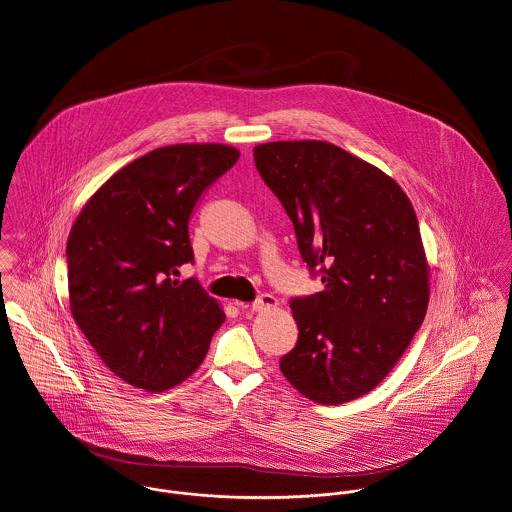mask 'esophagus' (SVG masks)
Listing matches in <instances>:
<instances>
[{
  "label": "esophagus",
  "mask_w": 512,
  "mask_h": 512,
  "mask_svg": "<svg viewBox=\"0 0 512 512\" xmlns=\"http://www.w3.org/2000/svg\"><path fill=\"white\" fill-rule=\"evenodd\" d=\"M241 306V304H237ZM278 306V300H276L273 294H261L253 304H251V310L253 312H267V310H273Z\"/></svg>",
  "instance_id": "34e87169"
}]
</instances>
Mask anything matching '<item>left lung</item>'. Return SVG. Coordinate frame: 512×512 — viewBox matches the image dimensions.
Segmentation results:
<instances>
[{"mask_svg": "<svg viewBox=\"0 0 512 512\" xmlns=\"http://www.w3.org/2000/svg\"><path fill=\"white\" fill-rule=\"evenodd\" d=\"M253 158L325 284L292 300L300 333L280 370L315 403L353 401L392 372L429 308L413 204L382 169L323 140L259 144Z\"/></svg>", "mask_w": 512, "mask_h": 512, "instance_id": "1", "label": "left lung"}]
</instances>
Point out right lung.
<instances>
[{
  "instance_id": "1",
  "label": "right lung",
  "mask_w": 512,
  "mask_h": 512,
  "mask_svg": "<svg viewBox=\"0 0 512 512\" xmlns=\"http://www.w3.org/2000/svg\"><path fill=\"white\" fill-rule=\"evenodd\" d=\"M226 144H173L130 161L81 208L68 237L70 312L105 366L165 392L204 360L226 314L195 278L189 218L202 191L234 167Z\"/></svg>"
}]
</instances>
